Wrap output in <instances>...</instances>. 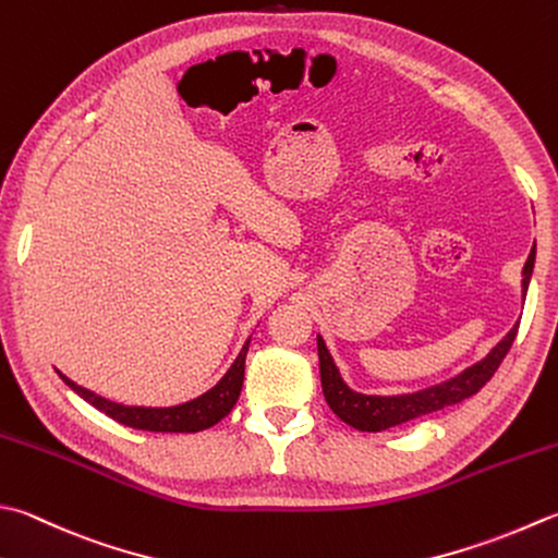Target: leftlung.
<instances>
[{
    "label": "left lung",
    "mask_w": 558,
    "mask_h": 558,
    "mask_svg": "<svg viewBox=\"0 0 558 558\" xmlns=\"http://www.w3.org/2000/svg\"><path fill=\"white\" fill-rule=\"evenodd\" d=\"M532 268H534V246L527 256V264L522 268V292L527 294V286L532 278ZM518 326L515 324L508 331V336L500 341L494 351H490L482 363H476L472 367H466L462 375H457L452 379L442 381V385L428 387L423 391H413V395H399V397H369V395H360V391H353L341 379V373L333 365L331 353L326 351V343L322 336H316V348H319V373H322V389L326 403H329L331 411L343 423L353 425L357 430L365 433H379L387 428H395V425L409 423L413 418L428 416V413H435L447 407H454L469 397H474L478 389H482L486 381L496 375V369L504 363V357L508 355L512 341L518 336Z\"/></svg>",
    "instance_id": "1"
}]
</instances>
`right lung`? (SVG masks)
<instances>
[{"label":"right lung","mask_w":558,"mask_h":558,"mask_svg":"<svg viewBox=\"0 0 558 558\" xmlns=\"http://www.w3.org/2000/svg\"><path fill=\"white\" fill-rule=\"evenodd\" d=\"M251 338L244 343L242 353L236 355L232 367L227 369V375L217 381V385L205 391L203 397L179 403V407H169V409H147V407H123V403L108 401L104 397L94 395V391L84 389L80 385H74L70 377H62L64 385H68L72 391H76L84 401H89L92 407L98 411H104L106 416H111L113 421L130 425V428L137 430H151V433H198L210 428V425L220 423L229 411L234 409V403L239 399V391H242L244 385V363H246V351H248Z\"/></svg>","instance_id":"add662e5"}]
</instances>
